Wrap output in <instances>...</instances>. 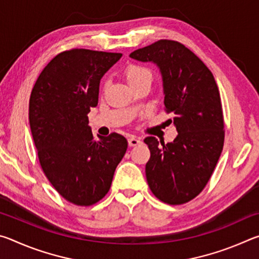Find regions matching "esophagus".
I'll use <instances>...</instances> for the list:
<instances>
[{
    "instance_id": "esophagus-1",
    "label": "esophagus",
    "mask_w": 259,
    "mask_h": 259,
    "mask_svg": "<svg viewBox=\"0 0 259 259\" xmlns=\"http://www.w3.org/2000/svg\"><path fill=\"white\" fill-rule=\"evenodd\" d=\"M140 143H142V140H140V139L137 138V137H130V138L128 139V144H129V146H131V147L137 146V145H139Z\"/></svg>"
}]
</instances>
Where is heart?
I'll use <instances>...</instances> for the list:
<instances>
[{
  "label": "heart",
  "mask_w": 259,
  "mask_h": 259,
  "mask_svg": "<svg viewBox=\"0 0 259 259\" xmlns=\"http://www.w3.org/2000/svg\"><path fill=\"white\" fill-rule=\"evenodd\" d=\"M123 75L133 89L144 82H152L153 80V73L150 68L136 64L128 65L124 69Z\"/></svg>",
  "instance_id": "obj_1"
}]
</instances>
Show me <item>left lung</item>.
Instances as JSON below:
<instances>
[{"label": "left lung", "instance_id": "8db88e82", "mask_svg": "<svg viewBox=\"0 0 259 259\" xmlns=\"http://www.w3.org/2000/svg\"><path fill=\"white\" fill-rule=\"evenodd\" d=\"M152 61L163 81L164 109L172 113L177 137L172 143L144 139L151 151L146 179L157 199L186 203L207 185L224 146V117L217 83L198 56L177 41L160 40L131 52Z\"/></svg>", "mask_w": 259, "mask_h": 259}]
</instances>
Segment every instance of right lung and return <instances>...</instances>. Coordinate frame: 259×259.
I'll use <instances>...</instances> for the list:
<instances>
[{
  "instance_id": "right-lung-1",
  "label": "right lung",
  "mask_w": 259,
  "mask_h": 259,
  "mask_svg": "<svg viewBox=\"0 0 259 259\" xmlns=\"http://www.w3.org/2000/svg\"><path fill=\"white\" fill-rule=\"evenodd\" d=\"M122 57L115 52H60L35 82L29 124L43 172L56 191L76 205H91L111 188L128 142L116 133L96 140L88 114L98 104L104 74Z\"/></svg>"
}]
</instances>
